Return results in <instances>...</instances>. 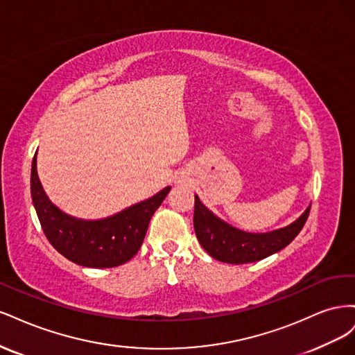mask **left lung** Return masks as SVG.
Listing matches in <instances>:
<instances>
[{"mask_svg":"<svg viewBox=\"0 0 355 355\" xmlns=\"http://www.w3.org/2000/svg\"><path fill=\"white\" fill-rule=\"evenodd\" d=\"M309 206L284 228L270 232H247L218 218L196 196L194 230L202 249L225 263H250L280 252L295 240L308 219Z\"/></svg>","mask_w":355,"mask_h":355,"instance_id":"left-lung-1","label":"left lung"}]
</instances>
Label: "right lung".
Masks as SVG:
<instances>
[{"label":"right lung","mask_w":355,"mask_h":355,"mask_svg":"<svg viewBox=\"0 0 355 355\" xmlns=\"http://www.w3.org/2000/svg\"><path fill=\"white\" fill-rule=\"evenodd\" d=\"M170 189L166 187L108 218L80 219L50 201L38 178L37 153L32 159L31 197L42 231L62 256L87 268H112L130 261L141 249L149 220Z\"/></svg>","instance_id":"right-lung-1"}]
</instances>
